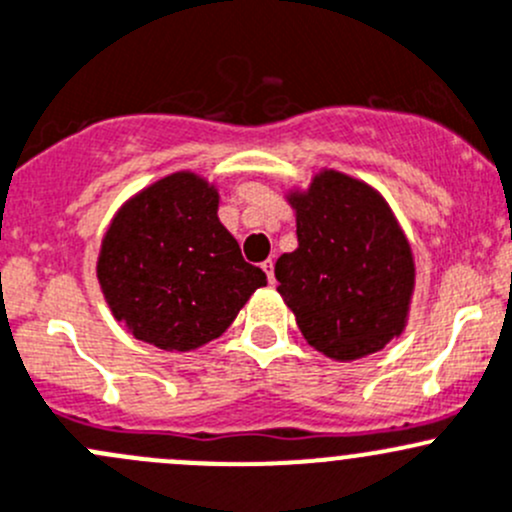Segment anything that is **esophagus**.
<instances>
[{
	"label": "esophagus",
	"mask_w": 512,
	"mask_h": 512,
	"mask_svg": "<svg viewBox=\"0 0 512 512\" xmlns=\"http://www.w3.org/2000/svg\"><path fill=\"white\" fill-rule=\"evenodd\" d=\"M263 271H266L268 283H276V276H273V258H268V261H263Z\"/></svg>",
	"instance_id": "34e87169"
}]
</instances>
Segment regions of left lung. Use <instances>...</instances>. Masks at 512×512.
<instances>
[{
  "mask_svg": "<svg viewBox=\"0 0 512 512\" xmlns=\"http://www.w3.org/2000/svg\"><path fill=\"white\" fill-rule=\"evenodd\" d=\"M286 199L298 249L278 258L276 278L300 333L337 362L379 352L407 328L416 278L387 199L337 170H320Z\"/></svg>",
  "mask_w": 512,
  "mask_h": 512,
  "instance_id": "left-lung-1",
  "label": "left lung"
}]
</instances>
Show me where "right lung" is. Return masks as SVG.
I'll return each mask as SVG.
<instances>
[{
    "mask_svg": "<svg viewBox=\"0 0 512 512\" xmlns=\"http://www.w3.org/2000/svg\"><path fill=\"white\" fill-rule=\"evenodd\" d=\"M219 192L194 172L167 175L118 209L98 254L115 320L138 340L189 352L234 323L266 273L244 261L217 217Z\"/></svg>",
    "mask_w": 512,
    "mask_h": 512,
    "instance_id": "add662e5",
    "label": "right lung"
}]
</instances>
